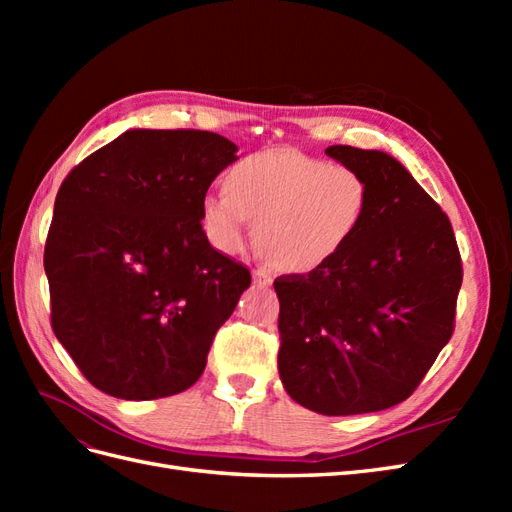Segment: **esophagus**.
<instances>
[{"instance_id":"esophagus-1","label":"esophagus","mask_w":512,"mask_h":512,"mask_svg":"<svg viewBox=\"0 0 512 512\" xmlns=\"http://www.w3.org/2000/svg\"><path fill=\"white\" fill-rule=\"evenodd\" d=\"M252 277H254V284L260 286V288L271 286V282H273V277L269 273H265V271H254Z\"/></svg>"}]
</instances>
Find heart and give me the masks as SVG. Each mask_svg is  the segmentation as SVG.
Wrapping results in <instances>:
<instances>
[{
  "mask_svg": "<svg viewBox=\"0 0 512 512\" xmlns=\"http://www.w3.org/2000/svg\"><path fill=\"white\" fill-rule=\"evenodd\" d=\"M371 209V183L344 162L299 149H267L241 158L226 192H209L200 224L213 250H243L250 222L262 258L290 273L327 267L359 235Z\"/></svg>",
  "mask_w": 512,
  "mask_h": 512,
  "instance_id": "heart-1",
  "label": "heart"
}]
</instances>
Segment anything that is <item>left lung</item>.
<instances>
[{
    "instance_id": "8db88e82",
    "label": "left lung",
    "mask_w": 512,
    "mask_h": 512,
    "mask_svg": "<svg viewBox=\"0 0 512 512\" xmlns=\"http://www.w3.org/2000/svg\"><path fill=\"white\" fill-rule=\"evenodd\" d=\"M324 153L369 179L371 209L327 267L273 282L277 369L307 410L378 412L408 399L451 339L461 256L448 215L389 153Z\"/></svg>"
}]
</instances>
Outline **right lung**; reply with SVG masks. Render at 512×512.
I'll return each mask as SVG.
<instances>
[{
  "label": "right lung",
  "mask_w": 512,
  "mask_h": 512,
  "mask_svg": "<svg viewBox=\"0 0 512 512\" xmlns=\"http://www.w3.org/2000/svg\"><path fill=\"white\" fill-rule=\"evenodd\" d=\"M205 130H128L61 183L44 245L51 327L106 395L160 399L200 378L252 275L209 245L200 205L237 160Z\"/></svg>",
  "instance_id": "1"
}]
</instances>
